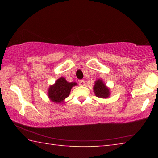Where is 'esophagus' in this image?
I'll use <instances>...</instances> for the list:
<instances>
[{
	"instance_id": "esophagus-1",
	"label": "esophagus",
	"mask_w": 158,
	"mask_h": 158,
	"mask_svg": "<svg viewBox=\"0 0 158 158\" xmlns=\"http://www.w3.org/2000/svg\"><path fill=\"white\" fill-rule=\"evenodd\" d=\"M79 85H85V81H84V80H83V79L79 80Z\"/></svg>"
}]
</instances>
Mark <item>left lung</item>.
Masks as SVG:
<instances>
[{"instance_id":"1","label":"left lung","mask_w":158,"mask_h":158,"mask_svg":"<svg viewBox=\"0 0 158 158\" xmlns=\"http://www.w3.org/2000/svg\"><path fill=\"white\" fill-rule=\"evenodd\" d=\"M93 89H94L95 94L97 97L100 98H106L109 97V89L106 86L102 80L99 79L96 81Z\"/></svg>"}]
</instances>
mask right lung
<instances>
[{
	"label": "right lung",
	"instance_id": "add662e5",
	"mask_svg": "<svg viewBox=\"0 0 158 158\" xmlns=\"http://www.w3.org/2000/svg\"><path fill=\"white\" fill-rule=\"evenodd\" d=\"M76 85V83H69L65 78L61 77L56 81L54 85L50 86L48 91V95L50 100L54 102H62L69 96L73 86Z\"/></svg>",
	"mask_w": 158,
	"mask_h": 158
}]
</instances>
